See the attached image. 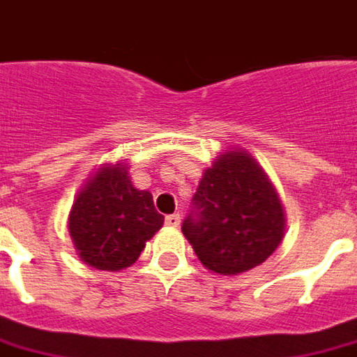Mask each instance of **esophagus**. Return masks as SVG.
I'll return each instance as SVG.
<instances>
[{
  "instance_id": "esophagus-1",
  "label": "esophagus",
  "mask_w": 357,
  "mask_h": 357,
  "mask_svg": "<svg viewBox=\"0 0 357 357\" xmlns=\"http://www.w3.org/2000/svg\"><path fill=\"white\" fill-rule=\"evenodd\" d=\"M179 222H181V216H179V214H168V216H166V226H170V228H178Z\"/></svg>"
}]
</instances>
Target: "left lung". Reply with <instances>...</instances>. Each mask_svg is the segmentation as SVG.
<instances>
[{"label": "left lung", "instance_id": "8db88e82", "mask_svg": "<svg viewBox=\"0 0 357 357\" xmlns=\"http://www.w3.org/2000/svg\"><path fill=\"white\" fill-rule=\"evenodd\" d=\"M191 204L181 231L213 273H248L265 263L284 238L278 193L245 151L220 154L204 170Z\"/></svg>", "mask_w": 357, "mask_h": 357}]
</instances>
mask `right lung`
<instances>
[{
  "mask_svg": "<svg viewBox=\"0 0 357 357\" xmlns=\"http://www.w3.org/2000/svg\"><path fill=\"white\" fill-rule=\"evenodd\" d=\"M162 224L153 195L133 187L127 166L118 162L98 168L79 191L69 236L86 265L114 273L135 263Z\"/></svg>",
  "mask_w": 357,
  "mask_h": 357,
  "instance_id": "add662e5",
  "label": "right lung"
}]
</instances>
